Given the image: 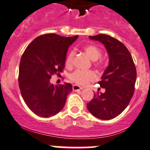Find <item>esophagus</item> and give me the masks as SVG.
Listing matches in <instances>:
<instances>
[{
  "label": "esophagus",
  "instance_id": "1",
  "mask_svg": "<svg viewBox=\"0 0 150 150\" xmlns=\"http://www.w3.org/2000/svg\"><path fill=\"white\" fill-rule=\"evenodd\" d=\"M82 89V87H81L80 86H79V85H73V91H75V92H77V91H80V89Z\"/></svg>",
  "mask_w": 150,
  "mask_h": 150
}]
</instances>
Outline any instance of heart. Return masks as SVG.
<instances>
[{"mask_svg":"<svg viewBox=\"0 0 150 150\" xmlns=\"http://www.w3.org/2000/svg\"><path fill=\"white\" fill-rule=\"evenodd\" d=\"M83 50L85 51L87 56L90 58L93 61H95L99 59L101 56L100 50H99L97 46L92 45V44H87L83 46ZM74 56V53L73 51L68 53L66 58L67 65H69L73 61V58ZM96 75L92 71H82V70H77L73 72L71 75H70V79L73 81L75 83L79 84V85H85L88 82L95 80Z\"/></svg>","mask_w":150,"mask_h":150,"instance_id":"b5f03b06","label":"heart"}]
</instances>
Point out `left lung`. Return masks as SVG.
<instances>
[{
    "label": "left lung",
    "instance_id": "1",
    "mask_svg": "<svg viewBox=\"0 0 150 150\" xmlns=\"http://www.w3.org/2000/svg\"><path fill=\"white\" fill-rule=\"evenodd\" d=\"M89 38L104 44L109 63L99 82L104 92H94L87 109L99 119H112L124 111L133 96L137 77L135 64L128 49L115 38L106 34Z\"/></svg>",
    "mask_w": 150,
    "mask_h": 150
}]
</instances>
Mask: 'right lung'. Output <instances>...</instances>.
Returning <instances> with one entry per match:
<instances>
[{
	"label": "right lung",
	"instance_id": "right-lung-1",
	"mask_svg": "<svg viewBox=\"0 0 150 150\" xmlns=\"http://www.w3.org/2000/svg\"><path fill=\"white\" fill-rule=\"evenodd\" d=\"M78 36L64 37L46 34L34 39L22 54L19 67V87L25 104L41 117L57 114L64 107L71 84L54 85L51 75L61 73L68 48Z\"/></svg>",
	"mask_w": 150,
	"mask_h": 150
}]
</instances>
